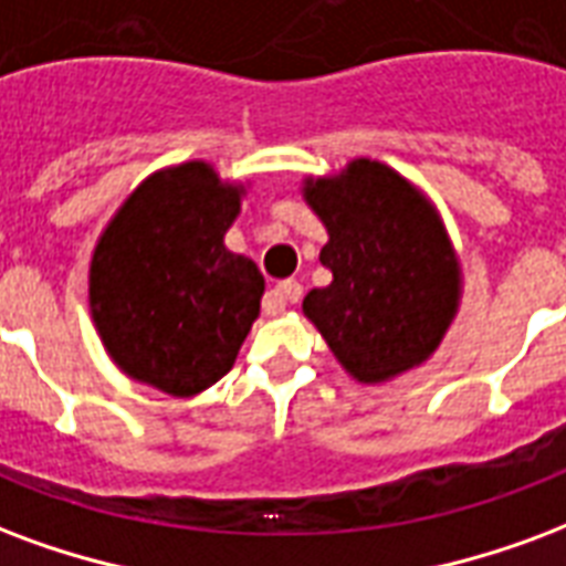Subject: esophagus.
Listing matches in <instances>:
<instances>
[{
    "label": "esophagus",
    "instance_id": "1",
    "mask_svg": "<svg viewBox=\"0 0 566 566\" xmlns=\"http://www.w3.org/2000/svg\"><path fill=\"white\" fill-rule=\"evenodd\" d=\"M303 300V284L300 282H282L272 287L270 294H266V303H263V308H266V315H282L284 305L291 303H300Z\"/></svg>",
    "mask_w": 566,
    "mask_h": 566
}]
</instances>
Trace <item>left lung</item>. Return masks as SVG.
I'll use <instances>...</instances> for the list:
<instances>
[{"label": "left lung", "instance_id": "left-lung-1", "mask_svg": "<svg viewBox=\"0 0 566 566\" xmlns=\"http://www.w3.org/2000/svg\"><path fill=\"white\" fill-rule=\"evenodd\" d=\"M303 198L329 233L321 263L333 272L305 294L303 312L342 368L384 384L426 363L462 300V266L432 203L371 158L305 179Z\"/></svg>", "mask_w": 566, "mask_h": 566}]
</instances>
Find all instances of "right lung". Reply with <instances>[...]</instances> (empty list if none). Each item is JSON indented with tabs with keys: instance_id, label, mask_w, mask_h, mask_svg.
Listing matches in <instances>:
<instances>
[{
	"instance_id": "1",
	"label": "right lung",
	"mask_w": 566,
	"mask_h": 566,
	"mask_svg": "<svg viewBox=\"0 0 566 566\" xmlns=\"http://www.w3.org/2000/svg\"><path fill=\"white\" fill-rule=\"evenodd\" d=\"M245 186L207 161L165 167L134 188L98 237L90 312L125 375L188 399L224 378L261 315L258 263L224 233Z\"/></svg>"
}]
</instances>
